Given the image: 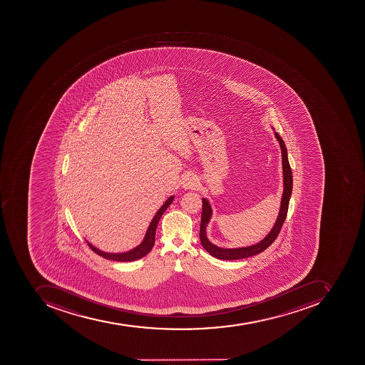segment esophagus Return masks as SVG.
<instances>
[{
    "label": "esophagus",
    "mask_w": 365,
    "mask_h": 365,
    "mask_svg": "<svg viewBox=\"0 0 365 365\" xmlns=\"http://www.w3.org/2000/svg\"><path fill=\"white\" fill-rule=\"evenodd\" d=\"M197 186V182H196L195 178L191 174L184 176L182 179V187L185 190H194Z\"/></svg>",
    "instance_id": "34e87169"
}]
</instances>
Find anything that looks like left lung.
<instances>
[{
    "mask_svg": "<svg viewBox=\"0 0 365 365\" xmlns=\"http://www.w3.org/2000/svg\"><path fill=\"white\" fill-rule=\"evenodd\" d=\"M275 138H277L282 151V163H283V176H284V191L282 195L281 209H279V217L275 222L274 227L271 230L267 237L262 240L259 243L252 245V247H241V249H221L215 247L206 237V224L209 223L211 219L212 209L209 202L206 199H202V217L201 227H200V240H201L202 247L211 254L212 257L220 259H241L247 257H253L257 254L267 250L273 242L277 239L281 231L282 225L287 219V210H289V197H291L292 187H293V176H292L291 166H289V159H287V146L284 141L282 140L281 136L277 132H275Z\"/></svg>",
    "mask_w": 365,
    "mask_h": 365,
    "instance_id": "left-lung-1",
    "label": "left lung"
}]
</instances>
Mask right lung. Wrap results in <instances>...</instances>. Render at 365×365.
I'll list each match as a JSON object with an SVG mask.
<instances>
[{
	"label": "right lung",
	"instance_id": "add662e5",
	"mask_svg": "<svg viewBox=\"0 0 365 365\" xmlns=\"http://www.w3.org/2000/svg\"><path fill=\"white\" fill-rule=\"evenodd\" d=\"M174 200V196H170L169 199L166 200L165 203L161 206V209L156 212L154 215L153 220H152L150 227H148V232H146L145 237H144L143 242H142L138 247L132 250V251L126 252V253H104V252L100 251V250L96 249L92 247L91 244H88V247L94 251V253L98 254L100 257H104L106 259H112V261L116 262H131L135 261V259H142L145 257L148 252L151 251L153 247L154 242H155V232L158 223H159L160 219L163 215L165 210L169 207L170 204Z\"/></svg>",
	"mask_w": 365,
	"mask_h": 365
}]
</instances>
